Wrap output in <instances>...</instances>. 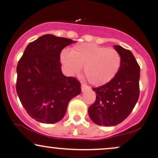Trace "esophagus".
I'll return each instance as SVG.
<instances>
[{"instance_id": "34e87169", "label": "esophagus", "mask_w": 158, "mask_h": 158, "mask_svg": "<svg viewBox=\"0 0 158 158\" xmlns=\"http://www.w3.org/2000/svg\"><path fill=\"white\" fill-rule=\"evenodd\" d=\"M81 92H85V90H89V87H88V86H86V85L81 84Z\"/></svg>"}]
</instances>
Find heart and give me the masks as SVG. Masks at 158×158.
<instances>
[{
  "mask_svg": "<svg viewBox=\"0 0 158 158\" xmlns=\"http://www.w3.org/2000/svg\"><path fill=\"white\" fill-rule=\"evenodd\" d=\"M61 61L71 75L78 74L84 67V76L94 86H102L110 82L118 73L121 56L116 50L94 44H81L64 50Z\"/></svg>",
  "mask_w": 158,
  "mask_h": 158,
  "instance_id": "obj_1",
  "label": "heart"
}]
</instances>
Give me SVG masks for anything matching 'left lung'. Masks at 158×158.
<instances>
[{
    "instance_id": "8db88e82",
    "label": "left lung",
    "mask_w": 158,
    "mask_h": 158,
    "mask_svg": "<svg viewBox=\"0 0 158 158\" xmlns=\"http://www.w3.org/2000/svg\"><path fill=\"white\" fill-rule=\"evenodd\" d=\"M114 48L121 56L120 68L110 82L93 88L97 99L88 108L90 119L99 126H114L122 123L131 114L139 95L140 68L135 56L119 45Z\"/></svg>"
}]
</instances>
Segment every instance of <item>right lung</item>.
<instances>
[{
  "instance_id": "right-lung-1",
  "label": "right lung",
  "mask_w": 158,
  "mask_h": 158,
  "mask_svg": "<svg viewBox=\"0 0 158 158\" xmlns=\"http://www.w3.org/2000/svg\"><path fill=\"white\" fill-rule=\"evenodd\" d=\"M76 41L46 34L27 46L17 66L16 90L27 114L42 123H58L69 102L81 93L80 82L61 72L60 53Z\"/></svg>"
}]
</instances>
